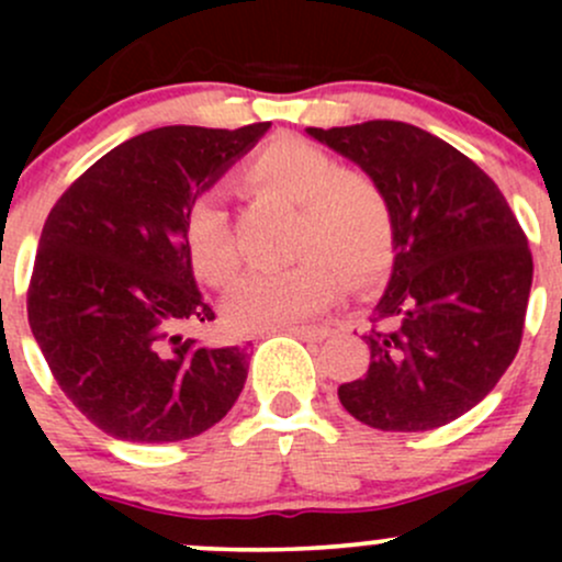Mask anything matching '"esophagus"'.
<instances>
[{"label":"esophagus","mask_w":562,"mask_h":562,"mask_svg":"<svg viewBox=\"0 0 562 562\" xmlns=\"http://www.w3.org/2000/svg\"><path fill=\"white\" fill-rule=\"evenodd\" d=\"M269 333H290L295 338L303 340H325L330 335V327L327 325H290V327H280V330H269Z\"/></svg>","instance_id":"esophagus-1"}]
</instances>
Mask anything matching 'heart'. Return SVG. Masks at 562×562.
<instances>
[{
    "label": "heart",
    "mask_w": 562,
    "mask_h": 562,
    "mask_svg": "<svg viewBox=\"0 0 562 562\" xmlns=\"http://www.w3.org/2000/svg\"><path fill=\"white\" fill-rule=\"evenodd\" d=\"M245 182L261 195L301 209L299 254L290 269L250 272L224 301L235 330L267 333L299 325L327 308L344 274L370 285L389 269L393 218L389 200L362 173L344 171L333 156L301 139L272 142L248 164ZM192 269L203 282L224 288L240 269V243L227 205L216 192L192 200L184 218Z\"/></svg>",
    "instance_id": "b5f03b06"
}]
</instances>
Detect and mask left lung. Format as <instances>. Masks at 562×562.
Masks as SVG:
<instances>
[{"label":"left lung","instance_id":"left-lung-1","mask_svg":"<svg viewBox=\"0 0 562 562\" xmlns=\"http://www.w3.org/2000/svg\"><path fill=\"white\" fill-rule=\"evenodd\" d=\"M380 187L393 269L375 306L370 367L338 389L378 430L441 428L499 383L524 338L533 261L488 173L449 142L402 121L306 128Z\"/></svg>","mask_w":562,"mask_h":562}]
</instances>
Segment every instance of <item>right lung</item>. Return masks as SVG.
Returning a JSON list of instances; mask_svg holds the SVG:
<instances>
[{
  "label": "right lung",
  "instance_id": "1",
  "mask_svg": "<svg viewBox=\"0 0 562 562\" xmlns=\"http://www.w3.org/2000/svg\"><path fill=\"white\" fill-rule=\"evenodd\" d=\"M269 126L137 134L89 166L49 211L29 325L57 385L108 436L184 441L240 396L245 348L182 333L214 319L192 274L184 218Z\"/></svg>",
  "mask_w": 562,
  "mask_h": 562
}]
</instances>
